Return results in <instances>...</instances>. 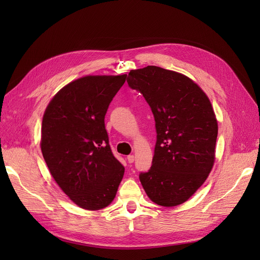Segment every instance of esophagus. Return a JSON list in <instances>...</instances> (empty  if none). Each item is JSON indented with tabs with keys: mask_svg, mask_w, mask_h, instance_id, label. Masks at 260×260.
<instances>
[{
	"mask_svg": "<svg viewBox=\"0 0 260 260\" xmlns=\"http://www.w3.org/2000/svg\"><path fill=\"white\" fill-rule=\"evenodd\" d=\"M127 160H128V162L132 164L133 161H135V156H133V155H129V156L127 157Z\"/></svg>",
	"mask_w": 260,
	"mask_h": 260,
	"instance_id": "esophagus-1",
	"label": "esophagus"
}]
</instances>
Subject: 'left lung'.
Returning a JSON list of instances; mask_svg holds the SVG:
<instances>
[{
  "instance_id": "obj_1",
  "label": "left lung",
  "mask_w": 260,
  "mask_h": 260,
  "mask_svg": "<svg viewBox=\"0 0 260 260\" xmlns=\"http://www.w3.org/2000/svg\"><path fill=\"white\" fill-rule=\"evenodd\" d=\"M127 82L152 109L156 145L152 167L139 178L157 205L186 202L205 182L215 161L218 123L210 101L190 78L147 66L131 70Z\"/></svg>"
}]
</instances>
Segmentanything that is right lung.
Masks as SVG:
<instances>
[{
    "mask_svg": "<svg viewBox=\"0 0 260 260\" xmlns=\"http://www.w3.org/2000/svg\"><path fill=\"white\" fill-rule=\"evenodd\" d=\"M125 78L82 77L59 90L45 109L43 158L58 186L83 209L108 206L124 174L109 146L104 119Z\"/></svg>",
    "mask_w": 260,
    "mask_h": 260,
    "instance_id": "1",
    "label": "right lung"
}]
</instances>
